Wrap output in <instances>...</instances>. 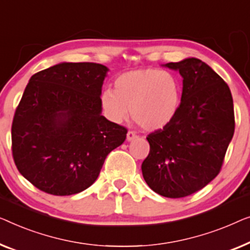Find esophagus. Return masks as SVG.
<instances>
[{
	"label": "esophagus",
	"instance_id": "obj_1",
	"mask_svg": "<svg viewBox=\"0 0 250 250\" xmlns=\"http://www.w3.org/2000/svg\"><path fill=\"white\" fill-rule=\"evenodd\" d=\"M135 138H137V133L135 131H131V130L128 131V133H126V140H128V142H131V140Z\"/></svg>",
	"mask_w": 250,
	"mask_h": 250
}]
</instances>
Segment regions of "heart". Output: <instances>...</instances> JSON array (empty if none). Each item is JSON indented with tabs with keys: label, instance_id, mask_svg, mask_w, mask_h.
Listing matches in <instances>:
<instances>
[{
	"label": "heart",
	"instance_id": "b5f03b06",
	"mask_svg": "<svg viewBox=\"0 0 250 250\" xmlns=\"http://www.w3.org/2000/svg\"><path fill=\"white\" fill-rule=\"evenodd\" d=\"M182 83L170 71L147 68L117 77L114 90L105 89L101 103L108 120L121 124L129 118L140 128L154 131L173 122L181 107Z\"/></svg>",
	"mask_w": 250,
	"mask_h": 250
}]
</instances>
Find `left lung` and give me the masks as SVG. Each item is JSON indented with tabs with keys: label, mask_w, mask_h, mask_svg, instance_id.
Segmentation results:
<instances>
[{
	"label": "left lung",
	"mask_w": 250,
	"mask_h": 250,
	"mask_svg": "<svg viewBox=\"0 0 250 250\" xmlns=\"http://www.w3.org/2000/svg\"><path fill=\"white\" fill-rule=\"evenodd\" d=\"M165 66L184 78L181 107L172 124L146 137L150 149L142 171L152 190L181 198L220 173L234 133L233 100L228 83L198 59Z\"/></svg>",
	"instance_id": "8db88e82"
}]
</instances>
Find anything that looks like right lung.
<instances>
[{
    "label": "right lung",
    "instance_id": "obj_1",
    "mask_svg": "<svg viewBox=\"0 0 250 250\" xmlns=\"http://www.w3.org/2000/svg\"><path fill=\"white\" fill-rule=\"evenodd\" d=\"M108 69L93 62L60 63L31 77L12 121V156L40 190L69 196L96 180L107 154L128 130L102 115Z\"/></svg>",
    "mask_w": 250,
    "mask_h": 250
}]
</instances>
